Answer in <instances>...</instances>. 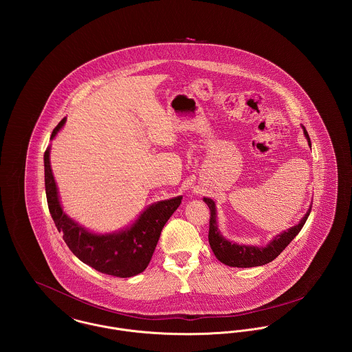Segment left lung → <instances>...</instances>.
Returning a JSON list of instances; mask_svg holds the SVG:
<instances>
[{
    "mask_svg": "<svg viewBox=\"0 0 352 352\" xmlns=\"http://www.w3.org/2000/svg\"><path fill=\"white\" fill-rule=\"evenodd\" d=\"M303 134L307 138L309 145L310 144V138L307 131L303 127ZM203 201L207 203L208 208H210V226H208V243L210 247L214 252L215 257L230 267H239V268H250V267H257V265H264L270 261H272L274 258H276V256L280 254V252L283 251L293 240L294 237L301 232L310 210L305 214V217L302 218L301 222L294 226L290 228L289 230L280 233L279 236H276L267 247L264 248H258V247H252V245H239L234 243L228 241L226 239H223L218 230V225H217V214H215V203L204 198Z\"/></svg>",
    "mask_w": 352,
    "mask_h": 352,
    "instance_id": "1",
    "label": "left lung"
}]
</instances>
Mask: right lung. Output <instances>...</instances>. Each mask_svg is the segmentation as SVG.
I'll list each match as a JSON object with an SVG mask.
<instances>
[{
  "mask_svg": "<svg viewBox=\"0 0 352 352\" xmlns=\"http://www.w3.org/2000/svg\"><path fill=\"white\" fill-rule=\"evenodd\" d=\"M65 122L66 118L52 130L51 140ZM45 187L51 217L56 229L63 233L69 250L96 271L118 278H130L145 271L164 225L182 203V197L157 201L140 215L131 228L101 236L89 233L63 212L51 172L50 149L45 151Z\"/></svg>",
  "mask_w": 352,
  "mask_h": 352,
  "instance_id": "right-lung-1",
  "label": "right lung"
}]
</instances>
